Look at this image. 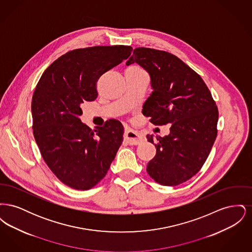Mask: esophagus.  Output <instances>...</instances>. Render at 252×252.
Returning a JSON list of instances; mask_svg holds the SVG:
<instances>
[{
  "mask_svg": "<svg viewBox=\"0 0 252 252\" xmlns=\"http://www.w3.org/2000/svg\"><path fill=\"white\" fill-rule=\"evenodd\" d=\"M125 138L127 141V143L130 144H140L143 141V137L139 133L131 130V129L126 130Z\"/></svg>",
  "mask_w": 252,
  "mask_h": 252,
  "instance_id": "34e87169",
  "label": "esophagus"
}]
</instances>
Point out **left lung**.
Masks as SVG:
<instances>
[{"mask_svg": "<svg viewBox=\"0 0 252 252\" xmlns=\"http://www.w3.org/2000/svg\"><path fill=\"white\" fill-rule=\"evenodd\" d=\"M132 63L143 67L151 79L153 92L143 114L155 126H171L167 136H146L157 148L146 171L160 185H180L201 169L216 141V102L200 75L168 52L134 49L126 64Z\"/></svg>", "mask_w": 252, "mask_h": 252, "instance_id": "left-lung-1", "label": "left lung"}]
</instances>
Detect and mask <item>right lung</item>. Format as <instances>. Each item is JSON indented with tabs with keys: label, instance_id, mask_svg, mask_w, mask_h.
Here are the masks:
<instances>
[{
	"label": "right lung",
	"instance_id": "add662e5",
	"mask_svg": "<svg viewBox=\"0 0 252 252\" xmlns=\"http://www.w3.org/2000/svg\"><path fill=\"white\" fill-rule=\"evenodd\" d=\"M132 50L126 45L72 50L54 61L36 85L31 106L36 144L51 171L72 189L95 186L123 143L119 121L92 129L79 116L85 101L97 97L100 76L126 60Z\"/></svg>",
	"mask_w": 252,
	"mask_h": 252
}]
</instances>
